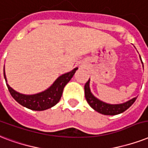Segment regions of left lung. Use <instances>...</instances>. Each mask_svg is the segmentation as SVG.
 I'll use <instances>...</instances> for the list:
<instances>
[{
  "label": "left lung",
  "mask_w": 148,
  "mask_h": 148,
  "mask_svg": "<svg viewBox=\"0 0 148 148\" xmlns=\"http://www.w3.org/2000/svg\"><path fill=\"white\" fill-rule=\"evenodd\" d=\"M140 61L142 62L140 56ZM143 67H144V66H143ZM90 79H89V81L86 83L84 87L85 97H86L87 103L90 104V106L94 110L97 111L99 113L104 114V115L113 116L123 113L125 110H127L134 103L136 99L137 98V97H134V98H133V99H130V100H128V101L125 102V103H105V102L102 101V100L99 99L98 98H97L94 95L92 94L91 90H90Z\"/></svg>",
  "instance_id": "obj_1"
}]
</instances>
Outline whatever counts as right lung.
<instances>
[{
  "instance_id": "obj_1",
  "label": "right lung",
  "mask_w": 148,
  "mask_h": 148,
  "mask_svg": "<svg viewBox=\"0 0 148 148\" xmlns=\"http://www.w3.org/2000/svg\"><path fill=\"white\" fill-rule=\"evenodd\" d=\"M77 69L78 68L76 67L70 72L62 74L60 76H58L51 86L49 87L47 90L32 95L22 94L12 89L7 82L8 81H7L4 69V76L9 92L18 103L32 110L42 111L51 108L58 103V101L61 99L64 87L70 81Z\"/></svg>"
}]
</instances>
